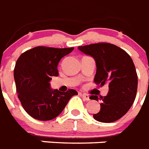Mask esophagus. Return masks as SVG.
Returning a JSON list of instances; mask_svg holds the SVG:
<instances>
[{
    "label": "esophagus",
    "instance_id": "obj_1",
    "mask_svg": "<svg viewBox=\"0 0 149 149\" xmlns=\"http://www.w3.org/2000/svg\"><path fill=\"white\" fill-rule=\"evenodd\" d=\"M81 96L84 97V99L85 100H86V101H88V100H90V96L88 95V94H86V93H81Z\"/></svg>",
    "mask_w": 149,
    "mask_h": 149
}]
</instances>
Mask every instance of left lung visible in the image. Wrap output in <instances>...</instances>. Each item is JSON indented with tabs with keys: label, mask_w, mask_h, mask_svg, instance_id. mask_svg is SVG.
I'll list each match as a JSON object with an SVG mask.
<instances>
[{
	"label": "left lung",
	"mask_w": 149,
	"mask_h": 149,
	"mask_svg": "<svg viewBox=\"0 0 149 149\" xmlns=\"http://www.w3.org/2000/svg\"><path fill=\"white\" fill-rule=\"evenodd\" d=\"M78 49L94 58L95 84L99 86L108 84L107 95L90 97L102 101L100 110L93 118L103 123L118 120L129 111L136 97L138 76L133 60L125 50L111 43L91 44L79 46Z\"/></svg>",
	"instance_id": "obj_1"
}]
</instances>
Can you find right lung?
I'll return each instance as SVG.
<instances>
[{
	"mask_svg": "<svg viewBox=\"0 0 149 149\" xmlns=\"http://www.w3.org/2000/svg\"><path fill=\"white\" fill-rule=\"evenodd\" d=\"M73 49L37 46L17 58L14 70L17 97L24 111L35 119H54L70 98L78 94L72 89L66 92L52 90L49 83L52 77H58L57 66L61 58Z\"/></svg>",
	"mask_w": 149,
	"mask_h": 149,
	"instance_id": "1",
	"label": "right lung"
}]
</instances>
